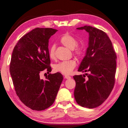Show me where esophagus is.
Returning <instances> with one entry per match:
<instances>
[{"mask_svg":"<svg viewBox=\"0 0 128 128\" xmlns=\"http://www.w3.org/2000/svg\"><path fill=\"white\" fill-rule=\"evenodd\" d=\"M64 78L66 79H67V80H69L71 78V77L69 76H68V75H65L64 76Z\"/></svg>","mask_w":128,"mask_h":128,"instance_id":"obj_1","label":"esophagus"}]
</instances>
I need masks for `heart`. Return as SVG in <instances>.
<instances>
[{"label":"heart","mask_w":128,"mask_h":128,"mask_svg":"<svg viewBox=\"0 0 128 128\" xmlns=\"http://www.w3.org/2000/svg\"><path fill=\"white\" fill-rule=\"evenodd\" d=\"M60 43L67 48L73 50V52L78 57H81L84 54V50L82 46H77V40L74 36L69 34H65L60 40ZM48 55L51 59H55V46L52 45L50 47L48 50ZM76 66V62L74 60H69L67 61L60 62L55 64L54 66L55 71L60 72L64 74H69L72 72Z\"/></svg>","instance_id":"b5f03b06"}]
</instances>
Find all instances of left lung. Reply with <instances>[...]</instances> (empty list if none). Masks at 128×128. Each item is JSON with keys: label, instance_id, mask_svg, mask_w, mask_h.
Wrapping results in <instances>:
<instances>
[{"label": "left lung", "instance_id": "1", "mask_svg": "<svg viewBox=\"0 0 128 128\" xmlns=\"http://www.w3.org/2000/svg\"><path fill=\"white\" fill-rule=\"evenodd\" d=\"M78 30L88 33L86 55L80 64L78 72H88L76 75L74 95L80 106L94 108L101 105L109 96L114 84L116 55L112 43L105 32L97 28L84 26Z\"/></svg>", "mask_w": 128, "mask_h": 128}]
</instances>
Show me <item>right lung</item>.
I'll return each instance as SVG.
<instances>
[{
    "label": "right lung",
    "mask_w": 128,
    "mask_h": 128,
    "mask_svg": "<svg viewBox=\"0 0 128 128\" xmlns=\"http://www.w3.org/2000/svg\"><path fill=\"white\" fill-rule=\"evenodd\" d=\"M58 30L36 28L24 36L13 50L10 71L16 94L30 109L42 111L52 104L63 80L61 73L50 74L46 80L40 73L51 72L49 39Z\"/></svg>",
    "instance_id": "add662e5"
}]
</instances>
